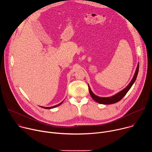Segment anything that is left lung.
<instances>
[{
  "instance_id": "left-lung-1",
  "label": "left lung",
  "mask_w": 152,
  "mask_h": 152,
  "mask_svg": "<svg viewBox=\"0 0 152 152\" xmlns=\"http://www.w3.org/2000/svg\"><path fill=\"white\" fill-rule=\"evenodd\" d=\"M138 70H139V63L138 64V66L135 71V73L134 74V76L132 78V79L131 80V82L129 83V85L126 86L125 88H124L123 90H122L121 91L118 92V93L115 94V95L111 96V97H99L97 96L96 95H95L91 91L90 86L88 85V88H89V91H90V94L91 96V97L97 103H100V104H113L115 103L118 102V101H120V100H121L123 99V97L126 94V93L128 92V91L131 89V88L132 87V85L134 84V83L135 82V81L136 80L138 73Z\"/></svg>"
}]
</instances>
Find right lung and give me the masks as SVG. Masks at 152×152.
I'll use <instances>...</instances> for the list:
<instances>
[{"instance_id": "right-lung-1", "label": "right lung", "mask_w": 152, "mask_h": 152, "mask_svg": "<svg viewBox=\"0 0 152 152\" xmlns=\"http://www.w3.org/2000/svg\"><path fill=\"white\" fill-rule=\"evenodd\" d=\"M62 102H63V101H62V102H61L60 103H59V104H56V105H55V106H50V107H44V106H40V107H42V108H45V109H48V110H50V109H52V108H54V107H57V106H59L60 104H62Z\"/></svg>"}]
</instances>
